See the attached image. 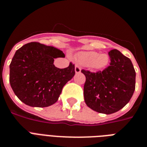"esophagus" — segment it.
Instances as JSON below:
<instances>
[{
  "label": "esophagus",
  "mask_w": 147,
  "mask_h": 147,
  "mask_svg": "<svg viewBox=\"0 0 147 147\" xmlns=\"http://www.w3.org/2000/svg\"><path fill=\"white\" fill-rule=\"evenodd\" d=\"M75 72H76V74H79V73L81 72V67L78 65H75Z\"/></svg>",
  "instance_id": "obj_1"
}]
</instances>
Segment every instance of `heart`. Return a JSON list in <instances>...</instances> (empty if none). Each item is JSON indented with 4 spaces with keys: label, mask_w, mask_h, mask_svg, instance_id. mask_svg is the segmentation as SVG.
<instances>
[{
    "label": "heart",
    "mask_w": 147,
    "mask_h": 147,
    "mask_svg": "<svg viewBox=\"0 0 147 147\" xmlns=\"http://www.w3.org/2000/svg\"><path fill=\"white\" fill-rule=\"evenodd\" d=\"M78 59L82 64L92 67L93 69H102L108 65V54H98L95 51H83L78 54Z\"/></svg>",
    "instance_id": "b5f03b06"
}]
</instances>
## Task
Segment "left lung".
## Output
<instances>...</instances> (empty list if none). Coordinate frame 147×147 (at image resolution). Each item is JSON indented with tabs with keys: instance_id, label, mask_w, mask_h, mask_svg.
I'll use <instances>...</instances> for the list:
<instances>
[{
	"instance_id": "obj_1",
	"label": "left lung",
	"mask_w": 147,
	"mask_h": 147,
	"mask_svg": "<svg viewBox=\"0 0 147 147\" xmlns=\"http://www.w3.org/2000/svg\"><path fill=\"white\" fill-rule=\"evenodd\" d=\"M109 56L110 66L103 71L82 70L86 77L84 98L87 106L107 115L123 108L136 88V71L130 59L116 49L110 51Z\"/></svg>"
}]
</instances>
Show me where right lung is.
<instances>
[{"label": "right lung", "instance_id": "obj_1", "mask_svg": "<svg viewBox=\"0 0 147 147\" xmlns=\"http://www.w3.org/2000/svg\"><path fill=\"white\" fill-rule=\"evenodd\" d=\"M64 53L40 42L27 43L16 51L9 65V82L18 98L31 107H45L57 102L62 88L74 77V65H54Z\"/></svg>", "mask_w": 147, "mask_h": 147}]
</instances>
